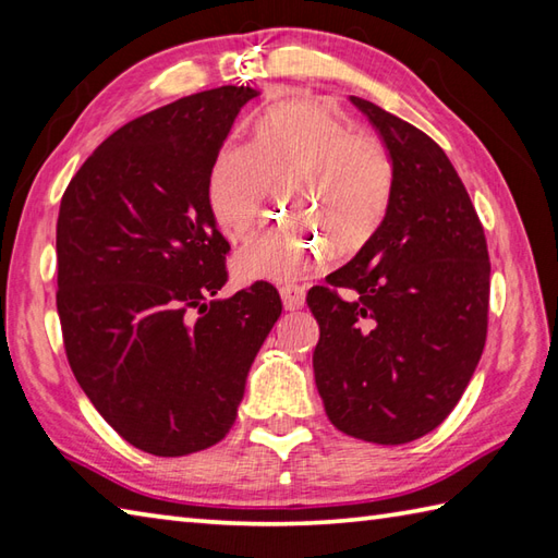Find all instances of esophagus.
<instances>
[{
	"mask_svg": "<svg viewBox=\"0 0 558 558\" xmlns=\"http://www.w3.org/2000/svg\"><path fill=\"white\" fill-rule=\"evenodd\" d=\"M279 295H281V303L287 311H299L305 305V291L301 287H295V283H287V287H281Z\"/></svg>",
	"mask_w": 558,
	"mask_h": 558,
	"instance_id": "1",
	"label": "esophagus"
}]
</instances>
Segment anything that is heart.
Listing matches in <instances>:
<instances>
[{"mask_svg": "<svg viewBox=\"0 0 558 558\" xmlns=\"http://www.w3.org/2000/svg\"><path fill=\"white\" fill-rule=\"evenodd\" d=\"M291 216L235 250L238 281H291L335 253H361L388 219L392 163L371 134L351 132L349 122L308 98H291L265 110L253 124L250 149L223 144L216 151L207 202L219 231L238 241L255 229L271 187H281ZM324 233L315 234L302 219Z\"/></svg>", "mask_w": 558, "mask_h": 558, "instance_id": "obj_1", "label": "heart"}]
</instances>
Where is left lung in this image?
I'll return each mask as SVG.
<instances>
[{"label":"left lung","instance_id":"8db88e82","mask_svg":"<svg viewBox=\"0 0 558 558\" xmlns=\"http://www.w3.org/2000/svg\"><path fill=\"white\" fill-rule=\"evenodd\" d=\"M349 100L388 149L392 202L378 235L308 291L320 325L315 385L347 436L402 446L442 424L468 388L486 342L492 263L446 151L371 100Z\"/></svg>","mask_w":558,"mask_h":558}]
</instances>
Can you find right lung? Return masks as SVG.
I'll use <instances>...</instances> for the list:
<instances>
[{"label": "right lung", "mask_w": 558, "mask_h": 558, "mask_svg": "<svg viewBox=\"0 0 558 558\" xmlns=\"http://www.w3.org/2000/svg\"><path fill=\"white\" fill-rule=\"evenodd\" d=\"M259 96L221 86L112 132L64 190L57 313L76 383L134 448L180 458L229 434L247 371L281 315L257 281L231 299L229 243L207 178L238 112Z\"/></svg>", "instance_id": "obj_1"}]
</instances>
